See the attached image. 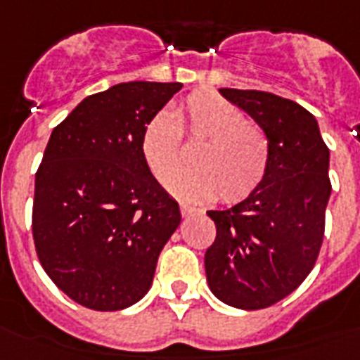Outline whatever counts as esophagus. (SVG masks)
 Segmentation results:
<instances>
[{"label":"esophagus","instance_id":"esophagus-1","mask_svg":"<svg viewBox=\"0 0 360 360\" xmlns=\"http://www.w3.org/2000/svg\"><path fill=\"white\" fill-rule=\"evenodd\" d=\"M179 209H181V214H183V217H191L192 213H196V211H198L196 207H192V205H186V203H181Z\"/></svg>","mask_w":360,"mask_h":360}]
</instances>
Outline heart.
Listing matches in <instances>:
<instances>
[{"mask_svg": "<svg viewBox=\"0 0 360 360\" xmlns=\"http://www.w3.org/2000/svg\"><path fill=\"white\" fill-rule=\"evenodd\" d=\"M174 115L158 112L141 132L143 162L158 183L181 168V134L203 141L194 172L177 175L169 191L183 200L239 202L256 191L269 164V140L236 104L214 93H192Z\"/></svg>", "mask_w": 360, "mask_h": 360, "instance_id": "heart-1", "label": "heart"}]
</instances>
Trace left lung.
<instances>
[{
    "label": "left lung",
    "mask_w": 360,
    "mask_h": 360,
    "mask_svg": "<svg viewBox=\"0 0 360 360\" xmlns=\"http://www.w3.org/2000/svg\"><path fill=\"white\" fill-rule=\"evenodd\" d=\"M219 91L267 134L269 164L246 200L207 211L217 239L205 252V274L217 299L259 310L295 291L318 259L330 198L329 149L301 104L252 89Z\"/></svg>",
    "instance_id": "1"
}]
</instances>
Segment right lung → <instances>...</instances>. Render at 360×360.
<instances>
[{
    "label": "right lung",
    "instance_id": "add662e5",
    "mask_svg": "<svg viewBox=\"0 0 360 360\" xmlns=\"http://www.w3.org/2000/svg\"><path fill=\"white\" fill-rule=\"evenodd\" d=\"M183 84L123 82L52 130L35 175L33 239L52 282L91 310L132 307L153 284L179 205L143 162L141 132Z\"/></svg>",
    "mask_w": 360,
    "mask_h": 360
}]
</instances>
